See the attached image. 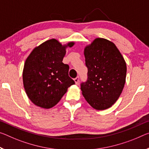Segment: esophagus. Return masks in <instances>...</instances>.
<instances>
[{
	"instance_id": "obj_1",
	"label": "esophagus",
	"mask_w": 149,
	"mask_h": 149,
	"mask_svg": "<svg viewBox=\"0 0 149 149\" xmlns=\"http://www.w3.org/2000/svg\"><path fill=\"white\" fill-rule=\"evenodd\" d=\"M74 81H75V84H78V83H79V76H77V77H75V78L74 79Z\"/></svg>"
}]
</instances>
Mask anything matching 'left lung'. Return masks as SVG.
I'll return each instance as SVG.
<instances>
[{
	"mask_svg": "<svg viewBox=\"0 0 149 149\" xmlns=\"http://www.w3.org/2000/svg\"><path fill=\"white\" fill-rule=\"evenodd\" d=\"M87 79L81 84L82 94L92 107L104 110L119 97L125 83L127 65L113 42L96 38L84 49Z\"/></svg>",
	"mask_w": 149,
	"mask_h": 149,
	"instance_id": "obj_1",
	"label": "left lung"
}]
</instances>
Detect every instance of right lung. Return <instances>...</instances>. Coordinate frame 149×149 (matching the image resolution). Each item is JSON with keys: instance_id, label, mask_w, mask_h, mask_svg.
<instances>
[{"instance_id": "add662e5", "label": "right lung", "mask_w": 149, "mask_h": 149, "mask_svg": "<svg viewBox=\"0 0 149 149\" xmlns=\"http://www.w3.org/2000/svg\"><path fill=\"white\" fill-rule=\"evenodd\" d=\"M57 40H47L35 48L26 60L23 84L26 93L37 106L49 109L60 101L75 81L68 75L69 65L62 62L65 48Z\"/></svg>"}]
</instances>
